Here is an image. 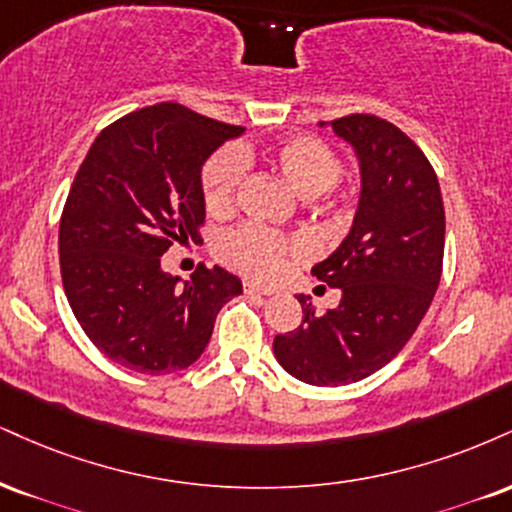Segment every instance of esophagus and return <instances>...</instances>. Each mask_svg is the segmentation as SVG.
<instances>
[{
    "label": "esophagus",
    "mask_w": 512,
    "mask_h": 512,
    "mask_svg": "<svg viewBox=\"0 0 512 512\" xmlns=\"http://www.w3.org/2000/svg\"><path fill=\"white\" fill-rule=\"evenodd\" d=\"M243 288H245V293H250V295H272L274 293L272 288H264V286H260V283H252V281H245Z\"/></svg>",
    "instance_id": "34e87169"
}]
</instances>
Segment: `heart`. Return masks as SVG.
Instances as JSON below:
<instances>
[{"instance_id":"1","label":"heart","mask_w":512,"mask_h":512,"mask_svg":"<svg viewBox=\"0 0 512 512\" xmlns=\"http://www.w3.org/2000/svg\"><path fill=\"white\" fill-rule=\"evenodd\" d=\"M248 150L224 147L202 166V200L209 214L226 217L233 212L238 190L248 171ZM264 162L279 174L300 197L329 195L341 178V155L326 140L310 133H298L269 145ZM219 260L243 276L257 281H272L283 272L291 257L303 252L298 238L283 236L257 224H243L226 231L217 243Z\"/></svg>"}]
</instances>
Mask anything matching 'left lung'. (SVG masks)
I'll return each instance as SVG.
<instances>
[{
    "mask_svg": "<svg viewBox=\"0 0 512 512\" xmlns=\"http://www.w3.org/2000/svg\"><path fill=\"white\" fill-rule=\"evenodd\" d=\"M355 147L362 171L353 229L312 274L341 288L319 315L298 295L303 324L274 338L279 365L312 386H343L391 362L432 305L443 269L446 214L424 152L391 121L348 114L331 121Z\"/></svg>",
    "mask_w": 512,
    "mask_h": 512,
    "instance_id": "obj_1",
    "label": "left lung"
}]
</instances>
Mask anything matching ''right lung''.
Wrapping results in <instances>:
<instances>
[{"label":"right lung","mask_w":512,"mask_h":512,"mask_svg":"<svg viewBox=\"0 0 512 512\" xmlns=\"http://www.w3.org/2000/svg\"><path fill=\"white\" fill-rule=\"evenodd\" d=\"M243 126L207 119L176 102L121 116L80 164L59 224L66 298L85 336L116 365L169 374L193 365L214 319L243 283L221 267L190 281L164 274L174 240L200 238V171Z\"/></svg>","instance_id":"1"}]
</instances>
